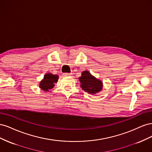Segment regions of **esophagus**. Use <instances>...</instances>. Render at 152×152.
I'll return each instance as SVG.
<instances>
[{
    "label": "esophagus",
    "instance_id": "esophagus-1",
    "mask_svg": "<svg viewBox=\"0 0 152 152\" xmlns=\"http://www.w3.org/2000/svg\"><path fill=\"white\" fill-rule=\"evenodd\" d=\"M63 75L64 77L71 76V75H72V73H63Z\"/></svg>",
    "mask_w": 152,
    "mask_h": 152
}]
</instances>
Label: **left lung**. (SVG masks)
I'll use <instances>...</instances> for the list:
<instances>
[{
  "instance_id": "obj_1",
  "label": "left lung",
  "mask_w": 152,
  "mask_h": 152,
  "mask_svg": "<svg viewBox=\"0 0 152 152\" xmlns=\"http://www.w3.org/2000/svg\"><path fill=\"white\" fill-rule=\"evenodd\" d=\"M81 88L91 94L98 93L103 89V82L93 76L88 70L82 72L79 78Z\"/></svg>"
}]
</instances>
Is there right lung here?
Listing matches in <instances>:
<instances>
[{
  "instance_id": "1",
  "label": "right lung",
  "mask_w": 152,
  "mask_h": 152,
  "mask_svg": "<svg viewBox=\"0 0 152 152\" xmlns=\"http://www.w3.org/2000/svg\"><path fill=\"white\" fill-rule=\"evenodd\" d=\"M59 79L58 75H53L51 73H45L43 79L40 82L39 87L44 91L48 92L54 87V84L57 83Z\"/></svg>"
}]
</instances>
